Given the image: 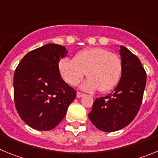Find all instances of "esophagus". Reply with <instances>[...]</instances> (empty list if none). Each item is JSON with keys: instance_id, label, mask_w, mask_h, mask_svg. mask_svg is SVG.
Returning <instances> with one entry per match:
<instances>
[{"instance_id": "obj_1", "label": "esophagus", "mask_w": 158, "mask_h": 158, "mask_svg": "<svg viewBox=\"0 0 158 158\" xmlns=\"http://www.w3.org/2000/svg\"><path fill=\"white\" fill-rule=\"evenodd\" d=\"M85 96L84 93H80V92H77V98H81V97H82V96Z\"/></svg>"}]
</instances>
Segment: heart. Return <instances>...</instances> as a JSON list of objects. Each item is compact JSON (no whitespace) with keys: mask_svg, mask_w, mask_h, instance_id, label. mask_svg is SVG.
I'll return each mask as SVG.
<instances>
[{"mask_svg":"<svg viewBox=\"0 0 158 158\" xmlns=\"http://www.w3.org/2000/svg\"><path fill=\"white\" fill-rule=\"evenodd\" d=\"M58 70L64 81L75 85L87 73L88 78L81 85L84 90L107 92L118 83L122 73V62L115 54L103 48H89L80 51L73 60L63 58Z\"/></svg>","mask_w":158,"mask_h":158,"instance_id":"heart-1","label":"heart"}]
</instances>
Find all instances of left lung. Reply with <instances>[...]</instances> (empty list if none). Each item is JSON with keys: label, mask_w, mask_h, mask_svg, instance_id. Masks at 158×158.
Returning <instances> with one entry per match:
<instances>
[{"label": "left lung", "mask_w": 158, "mask_h": 158, "mask_svg": "<svg viewBox=\"0 0 158 158\" xmlns=\"http://www.w3.org/2000/svg\"><path fill=\"white\" fill-rule=\"evenodd\" d=\"M119 54L122 62L120 80L106 96L96 98L89 118L97 129L113 132L129 125L142 104L146 73L139 58L123 46Z\"/></svg>", "instance_id": "8db88e82"}]
</instances>
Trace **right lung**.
<instances>
[{"label": "right lung", "instance_id": "1", "mask_svg": "<svg viewBox=\"0 0 158 158\" xmlns=\"http://www.w3.org/2000/svg\"><path fill=\"white\" fill-rule=\"evenodd\" d=\"M65 47L49 43L27 53L14 73V100L20 118L38 131H51L60 123L76 92L63 81L60 60Z\"/></svg>", "mask_w": 158, "mask_h": 158}]
</instances>
